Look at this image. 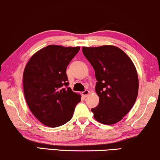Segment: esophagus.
<instances>
[{"mask_svg":"<svg viewBox=\"0 0 160 160\" xmlns=\"http://www.w3.org/2000/svg\"><path fill=\"white\" fill-rule=\"evenodd\" d=\"M88 94H89V91L88 90H85L82 92V94L83 97H87L88 95Z\"/></svg>","mask_w":160,"mask_h":160,"instance_id":"obj_1","label":"esophagus"}]
</instances>
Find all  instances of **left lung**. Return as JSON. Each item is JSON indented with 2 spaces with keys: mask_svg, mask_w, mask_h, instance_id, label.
<instances>
[{
  "mask_svg": "<svg viewBox=\"0 0 160 160\" xmlns=\"http://www.w3.org/2000/svg\"><path fill=\"white\" fill-rule=\"evenodd\" d=\"M82 53L95 71V90L100 98L92 108L95 120L114 124L128 114L137 100L139 80L130 58L114 46L82 47Z\"/></svg>",
  "mask_w": 160,
  "mask_h": 160,
  "instance_id": "obj_1",
  "label": "left lung"
}]
</instances>
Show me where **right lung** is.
<instances>
[{"mask_svg":"<svg viewBox=\"0 0 160 160\" xmlns=\"http://www.w3.org/2000/svg\"><path fill=\"white\" fill-rule=\"evenodd\" d=\"M80 47L49 45L36 52L24 69L23 92L40 122L55 128L68 122L81 96L68 87L66 68Z\"/></svg>","mask_w":160,"mask_h":160,"instance_id":"right-lung-1","label":"right lung"}]
</instances>
